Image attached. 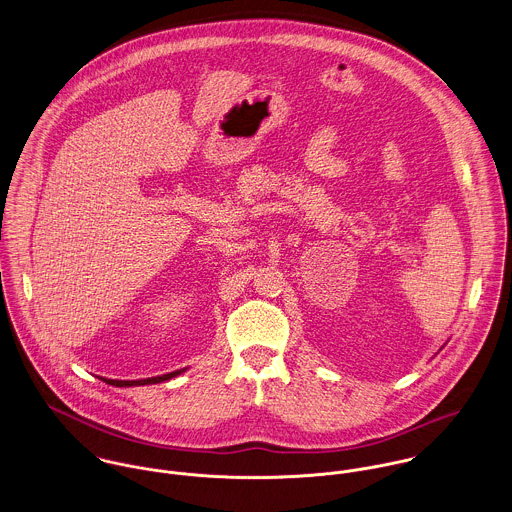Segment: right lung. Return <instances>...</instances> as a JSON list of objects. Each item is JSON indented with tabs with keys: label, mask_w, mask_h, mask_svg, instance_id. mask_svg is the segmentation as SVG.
<instances>
[{
	"label": "right lung",
	"mask_w": 512,
	"mask_h": 512,
	"mask_svg": "<svg viewBox=\"0 0 512 512\" xmlns=\"http://www.w3.org/2000/svg\"><path fill=\"white\" fill-rule=\"evenodd\" d=\"M184 370H176V372H170V374H164V376H156V378H146V380H106L101 378L106 384L110 386H116V388H130V386H146V384H160V382H166V380H172L176 378L178 374H182Z\"/></svg>",
	"instance_id": "right-lung-1"
}]
</instances>
